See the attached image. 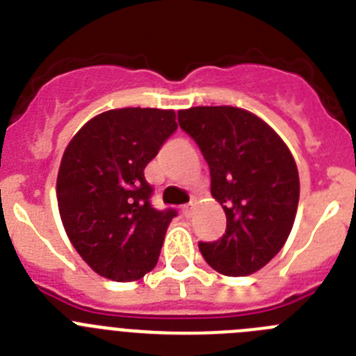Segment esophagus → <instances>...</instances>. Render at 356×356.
Listing matches in <instances>:
<instances>
[{"label":"esophagus","instance_id":"esophagus-1","mask_svg":"<svg viewBox=\"0 0 356 356\" xmlns=\"http://www.w3.org/2000/svg\"><path fill=\"white\" fill-rule=\"evenodd\" d=\"M193 212H194V203H193V201H191L188 205L184 207V216L185 217H191V216H193Z\"/></svg>","mask_w":356,"mask_h":356}]
</instances>
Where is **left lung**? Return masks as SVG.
Segmentation results:
<instances>
[{
  "instance_id": "8db88e82",
  "label": "left lung",
  "mask_w": 356,
  "mask_h": 356,
  "mask_svg": "<svg viewBox=\"0 0 356 356\" xmlns=\"http://www.w3.org/2000/svg\"><path fill=\"white\" fill-rule=\"evenodd\" d=\"M178 122L197 143L212 178L226 232L200 242L210 267L225 276L262 269L287 242L300 201V175L287 144L264 119L238 106L178 110Z\"/></svg>"
}]
</instances>
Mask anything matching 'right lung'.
Listing matches in <instances>:
<instances>
[{
  "label": "right lung",
  "mask_w": 356,
  "mask_h": 356,
  "mask_svg": "<svg viewBox=\"0 0 356 356\" xmlns=\"http://www.w3.org/2000/svg\"><path fill=\"white\" fill-rule=\"evenodd\" d=\"M175 110H106L62 155L56 201L69 241L103 278L135 282L159 262L175 210L153 209L144 168L175 134Z\"/></svg>",
  "instance_id": "1"
}]
</instances>
